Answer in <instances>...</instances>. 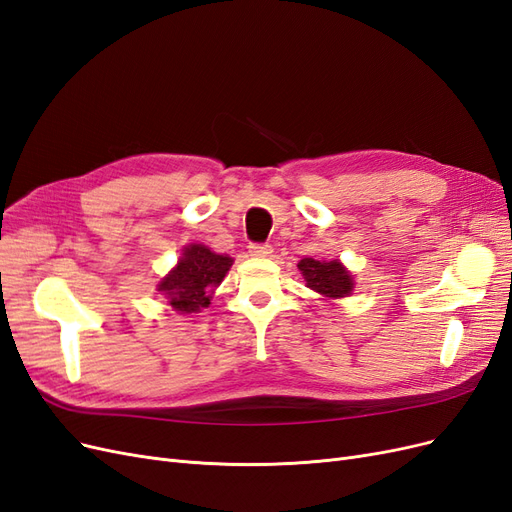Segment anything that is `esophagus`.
Returning <instances> with one entry per match:
<instances>
[{"mask_svg": "<svg viewBox=\"0 0 512 512\" xmlns=\"http://www.w3.org/2000/svg\"><path fill=\"white\" fill-rule=\"evenodd\" d=\"M249 253L253 257H270L272 255V246L270 244H251Z\"/></svg>", "mask_w": 512, "mask_h": 512, "instance_id": "obj_1", "label": "esophagus"}]
</instances>
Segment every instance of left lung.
I'll return each mask as SVG.
<instances>
[{
	"mask_svg": "<svg viewBox=\"0 0 512 512\" xmlns=\"http://www.w3.org/2000/svg\"><path fill=\"white\" fill-rule=\"evenodd\" d=\"M298 270L302 274V278L306 280V287L317 291L323 298H346L351 295L355 280L353 274L346 270L338 259L332 261H319L312 257H304L298 263Z\"/></svg>",
	"mask_w": 512,
	"mask_h": 512,
	"instance_id": "obj_1",
	"label": "left lung"
}]
</instances>
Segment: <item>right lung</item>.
Listing matches in <instances>:
<instances>
[{"label":"right lung","mask_w":512,"mask_h":512,"mask_svg":"<svg viewBox=\"0 0 512 512\" xmlns=\"http://www.w3.org/2000/svg\"><path fill=\"white\" fill-rule=\"evenodd\" d=\"M232 263V257L212 253L204 244H189L176 268L161 278L157 291L180 315L200 312L208 308L214 289L221 285Z\"/></svg>","instance_id":"right-lung-1"}]
</instances>
